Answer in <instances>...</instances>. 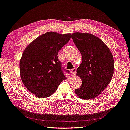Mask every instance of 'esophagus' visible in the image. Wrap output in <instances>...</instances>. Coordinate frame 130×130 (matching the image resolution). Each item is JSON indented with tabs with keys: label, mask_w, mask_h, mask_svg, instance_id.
I'll return each mask as SVG.
<instances>
[{
	"label": "esophagus",
	"mask_w": 130,
	"mask_h": 130,
	"mask_svg": "<svg viewBox=\"0 0 130 130\" xmlns=\"http://www.w3.org/2000/svg\"><path fill=\"white\" fill-rule=\"evenodd\" d=\"M76 71H77V69H76L75 68H73V69L71 70V74H72V75H75V73H76Z\"/></svg>",
	"instance_id": "1"
}]
</instances>
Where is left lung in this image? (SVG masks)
Wrapping results in <instances>:
<instances>
[{
  "label": "left lung",
  "instance_id": "obj_1",
  "mask_svg": "<svg viewBox=\"0 0 130 130\" xmlns=\"http://www.w3.org/2000/svg\"><path fill=\"white\" fill-rule=\"evenodd\" d=\"M72 38L82 57V62L77 70L82 85L75 89V92L86 100L97 97L113 77V55L102 40L93 34L75 32Z\"/></svg>",
  "mask_w": 130,
  "mask_h": 130
}]
</instances>
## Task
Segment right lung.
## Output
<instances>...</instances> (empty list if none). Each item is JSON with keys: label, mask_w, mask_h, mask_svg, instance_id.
Here are the masks:
<instances>
[{"label": "right lung", "mask_w": 130, "mask_h": 130, "mask_svg": "<svg viewBox=\"0 0 130 130\" xmlns=\"http://www.w3.org/2000/svg\"><path fill=\"white\" fill-rule=\"evenodd\" d=\"M70 34L48 32L36 38L22 53L20 61L21 78L25 87L37 97H49L66 79L58 60V51L67 44Z\"/></svg>", "instance_id": "add662e5"}]
</instances>
